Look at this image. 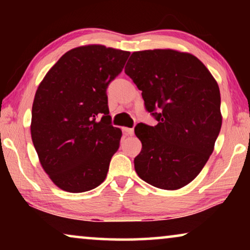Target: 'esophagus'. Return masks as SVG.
<instances>
[{"mask_svg":"<svg viewBox=\"0 0 250 250\" xmlns=\"http://www.w3.org/2000/svg\"><path fill=\"white\" fill-rule=\"evenodd\" d=\"M123 132H124L126 135H133V134H134V129L128 128V127H123Z\"/></svg>","mask_w":250,"mask_h":250,"instance_id":"esophagus-1","label":"esophagus"}]
</instances>
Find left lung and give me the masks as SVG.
I'll return each mask as SVG.
<instances>
[{
    "label": "left lung",
    "mask_w": 250,
    "mask_h": 250,
    "mask_svg": "<svg viewBox=\"0 0 250 250\" xmlns=\"http://www.w3.org/2000/svg\"><path fill=\"white\" fill-rule=\"evenodd\" d=\"M158 124L140 123L142 143L134 158L140 179L177 190L201 172L222 126L217 82L197 57L170 49L133 52L125 67Z\"/></svg>",
    "instance_id": "left-lung-1"
}]
</instances>
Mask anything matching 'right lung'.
Listing matches in <instances>:
<instances>
[{
	"instance_id": "add662e5",
	"label": "right lung",
	"mask_w": 250,
	"mask_h": 250,
	"mask_svg": "<svg viewBox=\"0 0 250 250\" xmlns=\"http://www.w3.org/2000/svg\"><path fill=\"white\" fill-rule=\"evenodd\" d=\"M128 56L99 44L75 47L37 87L30 134L41 165L61 190L85 192L107 176L122 138L111 125L107 87Z\"/></svg>"
}]
</instances>
